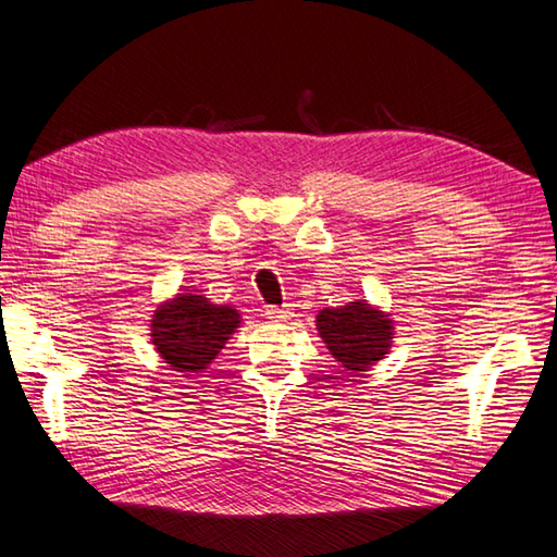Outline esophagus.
<instances>
[{
    "label": "esophagus",
    "instance_id": "obj_1",
    "mask_svg": "<svg viewBox=\"0 0 557 557\" xmlns=\"http://www.w3.org/2000/svg\"><path fill=\"white\" fill-rule=\"evenodd\" d=\"M265 317L270 319V322H287V319L292 317V309L289 307H268L265 309Z\"/></svg>",
    "mask_w": 557,
    "mask_h": 557
}]
</instances>
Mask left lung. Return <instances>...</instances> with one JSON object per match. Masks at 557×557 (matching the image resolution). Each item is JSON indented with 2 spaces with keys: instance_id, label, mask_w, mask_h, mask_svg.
<instances>
[{
  "instance_id": "left-lung-1",
  "label": "left lung",
  "mask_w": 557,
  "mask_h": 557,
  "mask_svg": "<svg viewBox=\"0 0 557 557\" xmlns=\"http://www.w3.org/2000/svg\"><path fill=\"white\" fill-rule=\"evenodd\" d=\"M319 336L346 371H369L388 354L393 342V322L388 314L366 305L348 301L344 307L322 309L317 314Z\"/></svg>"
}]
</instances>
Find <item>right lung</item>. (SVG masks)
<instances>
[{"label": "right lung", "instance_id": "1", "mask_svg": "<svg viewBox=\"0 0 557 557\" xmlns=\"http://www.w3.org/2000/svg\"><path fill=\"white\" fill-rule=\"evenodd\" d=\"M240 326L238 309L213 305L203 295H178L164 301L152 319V344L174 371L201 373Z\"/></svg>", "mask_w": 557, "mask_h": 557}]
</instances>
